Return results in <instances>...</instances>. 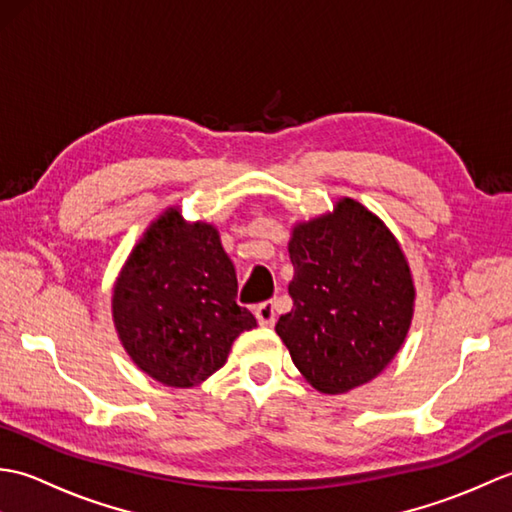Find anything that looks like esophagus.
Listing matches in <instances>:
<instances>
[{
    "label": "esophagus",
    "mask_w": 512,
    "mask_h": 512,
    "mask_svg": "<svg viewBox=\"0 0 512 512\" xmlns=\"http://www.w3.org/2000/svg\"><path fill=\"white\" fill-rule=\"evenodd\" d=\"M255 317H257V321H259V325H264V328H268V325H273V323H275V317H277L275 301L259 303V306L255 308Z\"/></svg>",
    "instance_id": "esophagus-1"
}]
</instances>
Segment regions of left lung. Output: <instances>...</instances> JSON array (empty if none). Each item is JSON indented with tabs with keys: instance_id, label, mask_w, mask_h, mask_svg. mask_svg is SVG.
<instances>
[{
	"instance_id": "8db88e82",
	"label": "left lung",
	"mask_w": 512,
	"mask_h": 512,
	"mask_svg": "<svg viewBox=\"0 0 512 512\" xmlns=\"http://www.w3.org/2000/svg\"><path fill=\"white\" fill-rule=\"evenodd\" d=\"M290 312L275 330L301 376L321 394L374 380L405 343L416 286L387 224L352 198L292 226Z\"/></svg>"
}]
</instances>
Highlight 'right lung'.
Listing matches in <instances>:
<instances>
[{
    "label": "right lung",
    "mask_w": 512,
    "mask_h": 512,
    "mask_svg": "<svg viewBox=\"0 0 512 512\" xmlns=\"http://www.w3.org/2000/svg\"><path fill=\"white\" fill-rule=\"evenodd\" d=\"M237 275L209 222L169 206L140 235L114 281L112 319L134 365L187 389L220 369L239 334L257 321L237 306Z\"/></svg>",
    "instance_id": "obj_1"
}]
</instances>
